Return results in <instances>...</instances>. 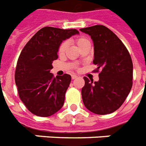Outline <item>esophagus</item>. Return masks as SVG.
I'll list each match as a JSON object with an SVG mask.
<instances>
[{"instance_id": "esophagus-1", "label": "esophagus", "mask_w": 146, "mask_h": 146, "mask_svg": "<svg viewBox=\"0 0 146 146\" xmlns=\"http://www.w3.org/2000/svg\"><path fill=\"white\" fill-rule=\"evenodd\" d=\"M77 78H78V76H77V75H74V74H72V80H74V79H76Z\"/></svg>"}]
</instances>
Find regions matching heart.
Instances as JSON below:
<instances>
[{
    "instance_id": "heart-1",
    "label": "heart",
    "mask_w": 146,
    "mask_h": 146,
    "mask_svg": "<svg viewBox=\"0 0 146 146\" xmlns=\"http://www.w3.org/2000/svg\"><path fill=\"white\" fill-rule=\"evenodd\" d=\"M74 42H75V44H76L77 45H78V46L80 48V47H81L84 44L89 41H88V40H87L85 37H82V36H81V37L77 38L76 39L74 40ZM67 46L68 44L66 41H63L60 45H59V49H58V53H59V55H62L65 53V51L66 50V48H67Z\"/></svg>"
}]
</instances>
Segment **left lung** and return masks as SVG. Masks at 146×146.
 I'll use <instances>...</instances> for the list:
<instances>
[{"label": "left lung", "mask_w": 146, "mask_h": 146, "mask_svg": "<svg viewBox=\"0 0 146 146\" xmlns=\"http://www.w3.org/2000/svg\"><path fill=\"white\" fill-rule=\"evenodd\" d=\"M90 35L94 45L93 72L99 73V81L84 77L81 90L83 102L96 115H108L118 109L133 86V62L123 42L112 31L102 25L80 29ZM100 72H99V70Z\"/></svg>", "instance_id": "1"}]
</instances>
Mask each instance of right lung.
I'll use <instances>...</instances> for the list:
<instances>
[{"instance_id":"obj_1","label":"right lung","mask_w":146,"mask_h":146,"mask_svg":"<svg viewBox=\"0 0 146 146\" xmlns=\"http://www.w3.org/2000/svg\"><path fill=\"white\" fill-rule=\"evenodd\" d=\"M78 33L77 29L44 27L23 49L16 64L15 82L20 100L34 115L49 117L63 106L71 75L54 78L50 72L53 62L58 59L62 40Z\"/></svg>"}]
</instances>
